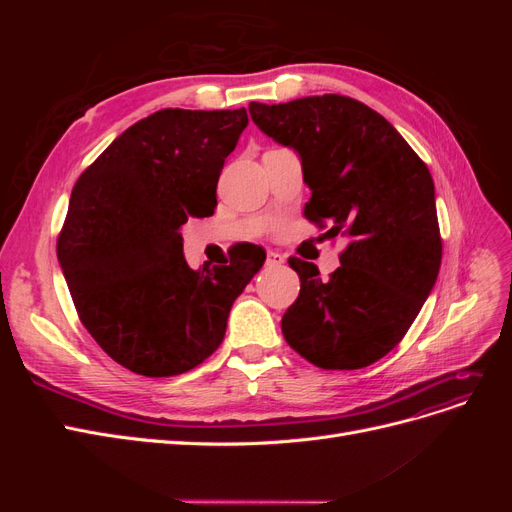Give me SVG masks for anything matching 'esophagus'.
<instances>
[{
  "instance_id": "esophagus-1",
  "label": "esophagus",
  "mask_w": 512,
  "mask_h": 512,
  "mask_svg": "<svg viewBox=\"0 0 512 512\" xmlns=\"http://www.w3.org/2000/svg\"><path fill=\"white\" fill-rule=\"evenodd\" d=\"M284 262H286V258L280 252H273V250L267 252V267H280V265H284Z\"/></svg>"
}]
</instances>
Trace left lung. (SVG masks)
<instances>
[{
    "label": "left lung",
    "instance_id": "left-lung-1",
    "mask_svg": "<svg viewBox=\"0 0 512 512\" xmlns=\"http://www.w3.org/2000/svg\"><path fill=\"white\" fill-rule=\"evenodd\" d=\"M256 126L299 153L309 222L350 245L329 282L290 258L301 292L282 318L292 350L322 369H359L391 352L438 280L442 241L429 168L389 121L337 94L250 104Z\"/></svg>",
    "mask_w": 512,
    "mask_h": 512
}]
</instances>
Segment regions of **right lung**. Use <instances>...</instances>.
Instances as JSON below:
<instances>
[{"label":"right lung","instance_id":"add662e5","mask_svg":"<svg viewBox=\"0 0 512 512\" xmlns=\"http://www.w3.org/2000/svg\"><path fill=\"white\" fill-rule=\"evenodd\" d=\"M247 126L237 111L164 108L119 134L76 181L57 258L98 346L134 374L177 376L222 344L230 307L267 254L190 269L181 226L209 218L224 160Z\"/></svg>","mask_w":512,"mask_h":512}]
</instances>
